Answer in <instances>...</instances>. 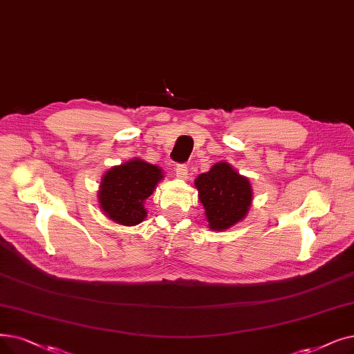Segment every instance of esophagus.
<instances>
[{
	"mask_svg": "<svg viewBox=\"0 0 354 354\" xmlns=\"http://www.w3.org/2000/svg\"><path fill=\"white\" fill-rule=\"evenodd\" d=\"M175 174H176V178L185 179V178H187V175H188V166H187V165H183V163L176 165V167H175Z\"/></svg>",
	"mask_w": 354,
	"mask_h": 354,
	"instance_id": "esophagus-1",
	"label": "esophagus"
}]
</instances>
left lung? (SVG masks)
Wrapping results in <instances>:
<instances>
[{"label": "left lung", "instance_id": "8db88e82", "mask_svg": "<svg viewBox=\"0 0 354 354\" xmlns=\"http://www.w3.org/2000/svg\"><path fill=\"white\" fill-rule=\"evenodd\" d=\"M198 198L212 230H225L245 217L252 205V187L227 162L215 163L195 179Z\"/></svg>", "mask_w": 354, "mask_h": 354}]
</instances>
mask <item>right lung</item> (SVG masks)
Masks as SVG:
<instances>
[{"label":"right lung","mask_w":354,"mask_h":354,"mask_svg":"<svg viewBox=\"0 0 354 354\" xmlns=\"http://www.w3.org/2000/svg\"><path fill=\"white\" fill-rule=\"evenodd\" d=\"M163 178L162 171L140 159L114 166L102 178L100 205L105 215L122 225H136L145 220V201Z\"/></svg>","instance_id":"right-lung-1"}]
</instances>
